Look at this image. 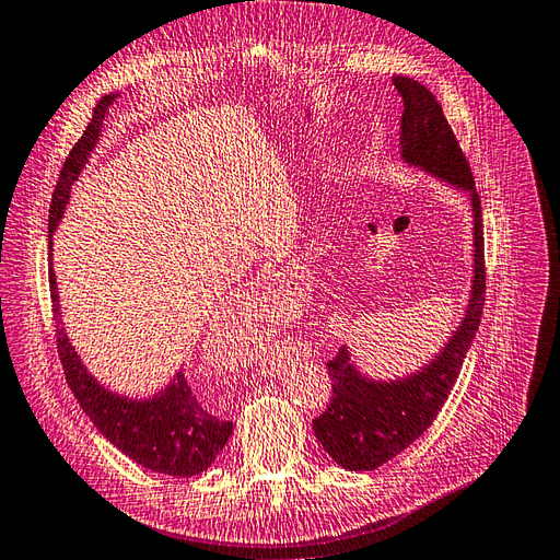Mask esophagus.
<instances>
[{
	"mask_svg": "<svg viewBox=\"0 0 560 560\" xmlns=\"http://www.w3.org/2000/svg\"><path fill=\"white\" fill-rule=\"evenodd\" d=\"M285 295L283 291V281L277 277H267V279H257L246 285V291L241 295V303L246 305V310H262V307H277L279 300ZM283 305V303H281Z\"/></svg>",
	"mask_w": 560,
	"mask_h": 560,
	"instance_id": "esophagus-1",
	"label": "esophagus"
}]
</instances>
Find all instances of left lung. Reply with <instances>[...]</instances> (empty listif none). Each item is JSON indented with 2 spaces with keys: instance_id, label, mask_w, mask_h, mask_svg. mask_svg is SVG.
Wrapping results in <instances>:
<instances>
[{
  "instance_id": "8db88e82",
  "label": "left lung",
  "mask_w": 560,
  "mask_h": 560,
  "mask_svg": "<svg viewBox=\"0 0 560 560\" xmlns=\"http://www.w3.org/2000/svg\"><path fill=\"white\" fill-rule=\"evenodd\" d=\"M393 84L405 102L402 120H399L402 127L399 147H402L405 161L458 186L470 196L472 218H476V226H472L476 277H472V291L462 326L456 328L440 357L423 366L419 374L395 383L366 381L357 374L346 348H340L334 360L326 362L334 388L331 402L312 425L328 456L350 470H376L405 452L435 421L476 338L487 289L480 196L466 155L438 98L421 82L395 75Z\"/></svg>"
}]
</instances>
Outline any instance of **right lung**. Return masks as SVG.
Returning a JSON list of instances; mask_svg holds the SVG:
<instances>
[{
  "instance_id": "1",
  "label": "right lung",
  "mask_w": 560,
  "mask_h": 560,
  "mask_svg": "<svg viewBox=\"0 0 560 560\" xmlns=\"http://www.w3.org/2000/svg\"><path fill=\"white\" fill-rule=\"evenodd\" d=\"M113 98H116V94L98 98L88 130H84V135L78 139V143L66 158L49 208V250L51 234L59 226L63 208L68 203L70 184L78 179L80 170L88 163L92 149L96 147L106 108L113 104ZM49 289L56 324V348H59V360L63 364L68 388L78 397L82 411L102 430V435H106V440L116 444L132 462L155 472L189 478L206 470L214 462V456L222 452L229 435H232V421L212 417L198 402L196 393L186 383L182 371L172 381V385H167L165 393H158L153 399H127L113 395L104 385H98L88 374V369L82 366L78 352L68 342V336L61 326L54 269H49Z\"/></svg>"
}]
</instances>
